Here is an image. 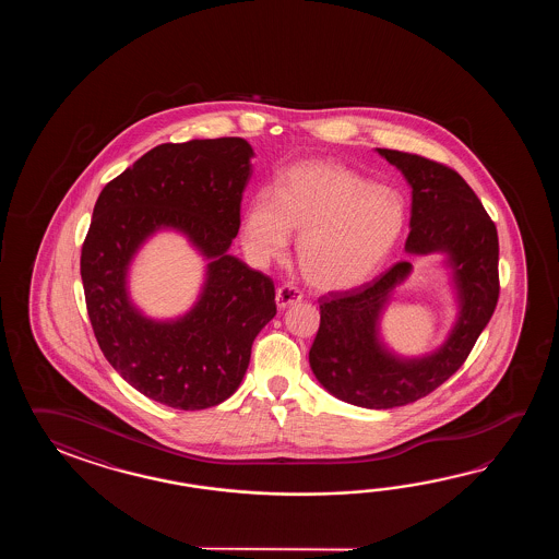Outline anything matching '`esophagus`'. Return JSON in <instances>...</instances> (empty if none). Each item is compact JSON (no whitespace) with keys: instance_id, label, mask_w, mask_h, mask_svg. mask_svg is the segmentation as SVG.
Masks as SVG:
<instances>
[{"instance_id":"esophagus-1","label":"esophagus","mask_w":559,"mask_h":559,"mask_svg":"<svg viewBox=\"0 0 559 559\" xmlns=\"http://www.w3.org/2000/svg\"><path fill=\"white\" fill-rule=\"evenodd\" d=\"M299 299H301L299 289L292 287V285H282V287H277V292H275V304H277V308L280 309L289 308V306L297 304Z\"/></svg>"}]
</instances>
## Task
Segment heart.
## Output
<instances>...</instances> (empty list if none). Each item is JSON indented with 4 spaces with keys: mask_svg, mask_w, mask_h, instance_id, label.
Instances as JSON below:
<instances>
[{
    "mask_svg": "<svg viewBox=\"0 0 559 559\" xmlns=\"http://www.w3.org/2000/svg\"><path fill=\"white\" fill-rule=\"evenodd\" d=\"M405 226L404 198L371 186L335 162H301L277 191H258L241 219V248L255 265L277 260L297 238V263L321 292H347L369 282L392 253Z\"/></svg>",
    "mask_w": 559,
    "mask_h": 559,
    "instance_id": "1",
    "label": "heart"
}]
</instances>
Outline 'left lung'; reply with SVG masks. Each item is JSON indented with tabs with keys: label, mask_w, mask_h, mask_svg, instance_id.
Returning a JSON list of instances; mask_svg holds the SVG:
<instances>
[{
	"label": "left lung",
	"mask_w": 559,
	"mask_h": 559,
	"mask_svg": "<svg viewBox=\"0 0 559 559\" xmlns=\"http://www.w3.org/2000/svg\"><path fill=\"white\" fill-rule=\"evenodd\" d=\"M412 188L407 255L440 253L455 320L445 340L421 356H402L385 342L381 321L393 294L414 272L409 262L354 292L321 299L320 330L309 366L323 390L345 404L390 409L426 397L469 356L498 304V229L464 178L421 155L376 150Z\"/></svg>",
	"instance_id": "left-lung-1"
}]
</instances>
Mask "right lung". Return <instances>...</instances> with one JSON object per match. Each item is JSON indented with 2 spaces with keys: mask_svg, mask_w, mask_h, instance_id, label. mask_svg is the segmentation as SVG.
<instances>
[{
  "mask_svg": "<svg viewBox=\"0 0 559 559\" xmlns=\"http://www.w3.org/2000/svg\"><path fill=\"white\" fill-rule=\"evenodd\" d=\"M241 138L162 143L99 193L82 248V282L95 340L111 368L157 404L205 409L226 402L250 366L255 335L274 320V282L229 253L251 178ZM174 230L206 262L201 294L174 319L131 299L142 246Z\"/></svg>",
  "mask_w": 559,
  "mask_h": 559,
  "instance_id": "obj_1",
  "label": "right lung"
}]
</instances>
